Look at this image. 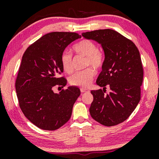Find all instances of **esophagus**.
<instances>
[{"label":"esophagus","mask_w":159,"mask_h":159,"mask_svg":"<svg viewBox=\"0 0 159 159\" xmlns=\"http://www.w3.org/2000/svg\"><path fill=\"white\" fill-rule=\"evenodd\" d=\"M80 90H81V93H85V92H87V91H88V90H87V89H85V88H81Z\"/></svg>","instance_id":"obj_1"}]
</instances>
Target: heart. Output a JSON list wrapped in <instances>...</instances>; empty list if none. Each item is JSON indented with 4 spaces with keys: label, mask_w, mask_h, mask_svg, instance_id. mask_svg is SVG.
I'll return each mask as SVG.
<instances>
[{
    "label": "heart",
    "mask_w": 159,
    "mask_h": 159,
    "mask_svg": "<svg viewBox=\"0 0 159 159\" xmlns=\"http://www.w3.org/2000/svg\"><path fill=\"white\" fill-rule=\"evenodd\" d=\"M73 50L78 55L85 57V66H91L95 69H100L104 63V55L93 42L83 39L73 45ZM61 61L63 70L67 73L72 72V55L69 51H64L61 54ZM89 67L84 70L75 72L69 78V83L72 85L87 87L93 79L96 72L94 69Z\"/></svg>",
    "instance_id": "heart-1"
}]
</instances>
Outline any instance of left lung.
<instances>
[{
    "mask_svg": "<svg viewBox=\"0 0 159 159\" xmlns=\"http://www.w3.org/2000/svg\"><path fill=\"white\" fill-rule=\"evenodd\" d=\"M85 39L102 47L105 60L96 84L103 90H92L93 101L90 113L93 119L105 126L123 123L140 100L143 70L140 52L130 39L111 29L82 33ZM110 87L105 93L106 86Z\"/></svg>",
    "mask_w": 159,
    "mask_h": 159,
    "instance_id": "8db88e82",
    "label": "left lung"
}]
</instances>
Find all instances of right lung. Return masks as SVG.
<instances>
[{"instance_id": "right-lung-1", "label": "right lung", "mask_w": 159, "mask_h": 159, "mask_svg": "<svg viewBox=\"0 0 159 159\" xmlns=\"http://www.w3.org/2000/svg\"><path fill=\"white\" fill-rule=\"evenodd\" d=\"M81 37L76 33H49L24 53L16 90L23 114L39 129L56 130L70 119L80 89L70 86L55 93L53 87L66 84V78L58 77L63 72L61 54L72 42Z\"/></svg>"}]
</instances>
